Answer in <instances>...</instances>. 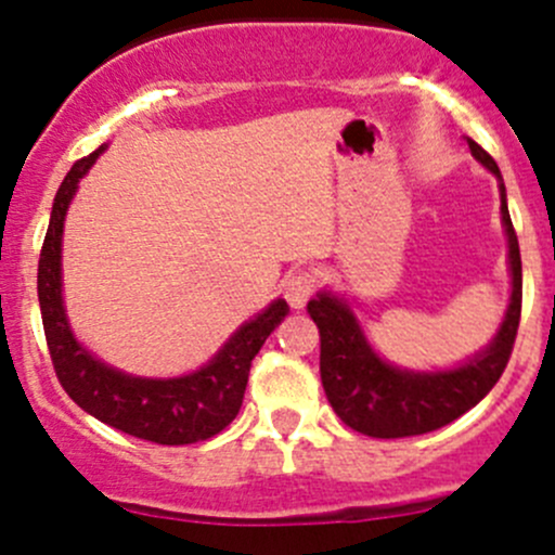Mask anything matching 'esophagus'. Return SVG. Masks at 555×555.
Returning a JSON list of instances; mask_svg holds the SVG:
<instances>
[{
    "label": "esophagus",
    "instance_id": "esophagus-1",
    "mask_svg": "<svg viewBox=\"0 0 555 555\" xmlns=\"http://www.w3.org/2000/svg\"><path fill=\"white\" fill-rule=\"evenodd\" d=\"M317 293V276L309 271H298L284 282V295H287V304L293 309H304L311 300V295Z\"/></svg>",
    "mask_w": 555,
    "mask_h": 555
}]
</instances>
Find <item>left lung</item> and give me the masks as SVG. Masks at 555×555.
<instances>
[{"instance_id": "1", "label": "left lung", "mask_w": 555, "mask_h": 555, "mask_svg": "<svg viewBox=\"0 0 555 555\" xmlns=\"http://www.w3.org/2000/svg\"><path fill=\"white\" fill-rule=\"evenodd\" d=\"M467 144L475 158L494 171L502 182L494 158L473 139H467ZM500 190L513 273L511 309L489 349L456 371L411 373L386 365L367 346L349 306L327 293L309 304V317L319 327V373H322L324 395L340 422L354 433L386 440L435 433L478 405L505 373L518 335L524 282H520V249L507 211L505 184H500Z\"/></svg>"}]
</instances>
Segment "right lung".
Segmentation results:
<instances>
[{
	"mask_svg": "<svg viewBox=\"0 0 555 555\" xmlns=\"http://www.w3.org/2000/svg\"><path fill=\"white\" fill-rule=\"evenodd\" d=\"M104 147L80 158L61 182L53 201L48 233L39 251L37 293L53 371L66 395L99 422L158 446H188L215 438L236 418L244 402L246 378L260 346L284 322V300L268 306L246 322L201 371L182 378H133L93 360L72 335L61 304V236L64 217L80 177Z\"/></svg>",
	"mask_w": 555,
	"mask_h": 555,
	"instance_id": "obj_1",
	"label": "right lung"
}]
</instances>
